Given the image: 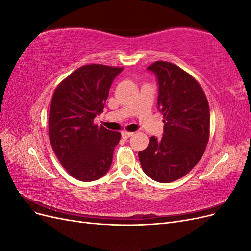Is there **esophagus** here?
Segmentation results:
<instances>
[{"label":"esophagus","instance_id":"esophagus-1","mask_svg":"<svg viewBox=\"0 0 251 251\" xmlns=\"http://www.w3.org/2000/svg\"><path fill=\"white\" fill-rule=\"evenodd\" d=\"M134 133L133 132H126V131H124L123 133H121V136H123L124 139H126L128 137H131V136H133Z\"/></svg>","mask_w":251,"mask_h":251}]
</instances>
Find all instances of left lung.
Listing matches in <instances>:
<instances>
[{"instance_id":"obj_1","label":"left lung","mask_w":251,"mask_h":251,"mask_svg":"<svg viewBox=\"0 0 251 251\" xmlns=\"http://www.w3.org/2000/svg\"><path fill=\"white\" fill-rule=\"evenodd\" d=\"M158 79V109L163 114L161 139L150 138L139 161L148 176L170 183L200 161L209 139V105L200 83L177 65L157 60L148 67Z\"/></svg>"}]
</instances>
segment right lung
I'll return each mask as SVG.
<instances>
[{"label": "right lung", "instance_id": "right-lung-1", "mask_svg": "<svg viewBox=\"0 0 251 251\" xmlns=\"http://www.w3.org/2000/svg\"><path fill=\"white\" fill-rule=\"evenodd\" d=\"M121 67L86 65L59 82L49 112L51 147L67 173L90 182L110 169L113 151L121 134L94 124L103 111L112 82Z\"/></svg>", "mask_w": 251, "mask_h": 251}]
</instances>
